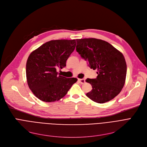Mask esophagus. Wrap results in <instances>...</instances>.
<instances>
[{"label": "esophagus", "mask_w": 147, "mask_h": 147, "mask_svg": "<svg viewBox=\"0 0 147 147\" xmlns=\"http://www.w3.org/2000/svg\"><path fill=\"white\" fill-rule=\"evenodd\" d=\"M78 82L81 84H83L84 82H85V80L84 79H78Z\"/></svg>", "instance_id": "1"}]
</instances>
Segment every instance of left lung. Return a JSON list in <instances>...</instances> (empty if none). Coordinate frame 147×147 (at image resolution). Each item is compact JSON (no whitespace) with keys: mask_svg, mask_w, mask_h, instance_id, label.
Returning <instances> with one entry per match:
<instances>
[{"mask_svg":"<svg viewBox=\"0 0 147 147\" xmlns=\"http://www.w3.org/2000/svg\"><path fill=\"white\" fill-rule=\"evenodd\" d=\"M76 41V51L88 62L90 68L98 70L96 79L86 80L92 86L86 96L99 104L110 101L124 86L127 73L124 56L111 44L102 40L89 38Z\"/></svg>","mask_w":147,"mask_h":147,"instance_id":"1","label":"left lung"}]
</instances>
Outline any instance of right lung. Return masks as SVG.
<instances>
[{"mask_svg":"<svg viewBox=\"0 0 147 147\" xmlns=\"http://www.w3.org/2000/svg\"><path fill=\"white\" fill-rule=\"evenodd\" d=\"M76 40H51L31 53L26 64L28 85L34 95L47 102L63 98L78 81L57 72L66 66V61L74 51Z\"/></svg>","mask_w":147,"mask_h":147,"instance_id":"obj_1","label":"right lung"}]
</instances>
